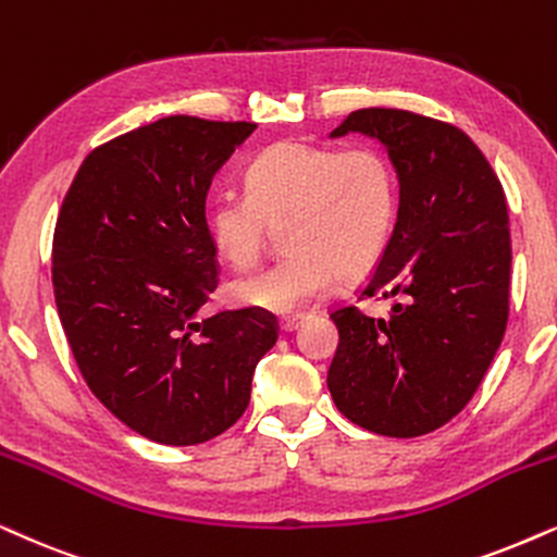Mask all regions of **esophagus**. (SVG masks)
<instances>
[{
  "label": "esophagus",
  "mask_w": 557,
  "mask_h": 557,
  "mask_svg": "<svg viewBox=\"0 0 557 557\" xmlns=\"http://www.w3.org/2000/svg\"><path fill=\"white\" fill-rule=\"evenodd\" d=\"M302 321H306V315H285V319H280V329H283L285 334H293V331L300 329Z\"/></svg>",
  "instance_id": "obj_1"
}]
</instances>
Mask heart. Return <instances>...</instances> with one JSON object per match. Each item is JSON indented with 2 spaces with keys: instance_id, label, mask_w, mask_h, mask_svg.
<instances>
[{
  "instance_id": "b5f03b06",
  "label": "heart",
  "mask_w": 557,
  "mask_h": 557,
  "mask_svg": "<svg viewBox=\"0 0 557 557\" xmlns=\"http://www.w3.org/2000/svg\"><path fill=\"white\" fill-rule=\"evenodd\" d=\"M246 195H221L208 208V234L231 267L262 257L272 228L290 255L234 280L236 306L295 313L334 287L362 277L383 257L398 213V177L375 146L334 149L280 140L246 166Z\"/></svg>"
}]
</instances>
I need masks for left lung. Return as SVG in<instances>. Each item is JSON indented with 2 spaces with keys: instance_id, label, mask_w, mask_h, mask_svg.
Returning <instances> with one entry per match:
<instances>
[{
  "instance_id": "8db88e82",
  "label": "left lung",
  "mask_w": 557,
  "mask_h": 557,
  "mask_svg": "<svg viewBox=\"0 0 557 557\" xmlns=\"http://www.w3.org/2000/svg\"><path fill=\"white\" fill-rule=\"evenodd\" d=\"M364 133L398 174V218L357 300H393L391 319L336 308L329 391L351 424L421 436L457 417L494 362L509 321L511 236L504 187L455 125L408 110L349 112L331 138Z\"/></svg>"
}]
</instances>
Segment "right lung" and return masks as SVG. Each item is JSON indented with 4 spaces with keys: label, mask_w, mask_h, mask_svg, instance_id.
Returning a JSON list of instances; mask_svg holds the SVG:
<instances>
[{
    "label": "right lung",
    "mask_w": 557,
    "mask_h": 557,
    "mask_svg": "<svg viewBox=\"0 0 557 557\" xmlns=\"http://www.w3.org/2000/svg\"><path fill=\"white\" fill-rule=\"evenodd\" d=\"M255 123L172 115L97 146L53 234L59 319L89 391L159 445L234 426L277 319L257 308L195 321L218 287L206 200Z\"/></svg>",
    "instance_id": "obj_1"
}]
</instances>
